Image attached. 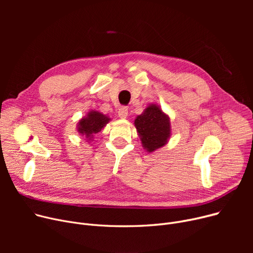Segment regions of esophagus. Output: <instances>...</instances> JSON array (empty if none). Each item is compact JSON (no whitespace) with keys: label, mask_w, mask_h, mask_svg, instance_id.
Instances as JSON below:
<instances>
[{"label":"esophagus","mask_w":253,"mask_h":253,"mask_svg":"<svg viewBox=\"0 0 253 253\" xmlns=\"http://www.w3.org/2000/svg\"><path fill=\"white\" fill-rule=\"evenodd\" d=\"M118 115L121 119H126L128 116V108L127 106H121L118 111Z\"/></svg>","instance_id":"esophagus-1"}]
</instances>
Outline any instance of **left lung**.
I'll use <instances>...</instances> for the list:
<instances>
[{
	"label": "left lung",
	"mask_w": 253,
	"mask_h": 253,
	"mask_svg": "<svg viewBox=\"0 0 253 253\" xmlns=\"http://www.w3.org/2000/svg\"><path fill=\"white\" fill-rule=\"evenodd\" d=\"M134 125L143 149L149 153L164 147L171 136L170 118L156 103H151L136 117Z\"/></svg>",
	"instance_id": "8db88e82"
}]
</instances>
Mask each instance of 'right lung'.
I'll use <instances>...</instances> for the list:
<instances>
[{
	"label": "right lung",
	"mask_w": 253,
	"mask_h": 253,
	"mask_svg": "<svg viewBox=\"0 0 253 253\" xmlns=\"http://www.w3.org/2000/svg\"><path fill=\"white\" fill-rule=\"evenodd\" d=\"M110 121L111 118L109 116L103 115L98 111H90L79 121L77 131L80 135L87 138V140H92L94 134L100 132Z\"/></svg>",
	"instance_id": "add662e5"
}]
</instances>
